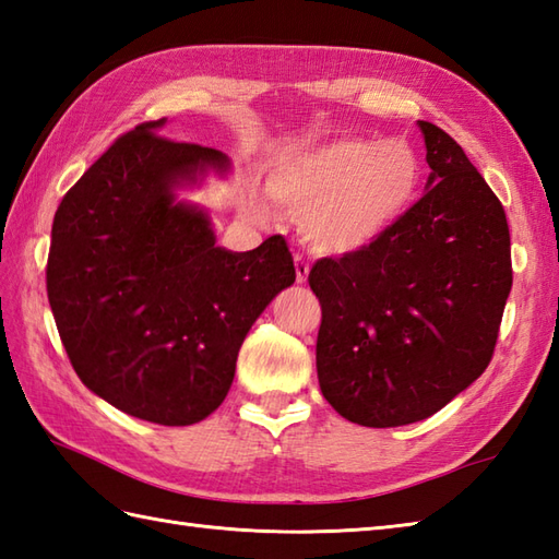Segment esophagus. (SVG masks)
I'll use <instances>...</instances> for the list:
<instances>
[{
    "instance_id": "34e87169",
    "label": "esophagus",
    "mask_w": 559,
    "mask_h": 559,
    "mask_svg": "<svg viewBox=\"0 0 559 559\" xmlns=\"http://www.w3.org/2000/svg\"><path fill=\"white\" fill-rule=\"evenodd\" d=\"M295 281L305 283L307 281V273H310V264H307L302 254H295Z\"/></svg>"
}]
</instances>
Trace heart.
I'll use <instances>...</instances> for the list:
<instances>
[{
  "label": "heart",
  "mask_w": 559,
  "mask_h": 559,
  "mask_svg": "<svg viewBox=\"0 0 559 559\" xmlns=\"http://www.w3.org/2000/svg\"><path fill=\"white\" fill-rule=\"evenodd\" d=\"M420 189V160L403 141L341 136L273 163L266 194L300 218L305 240L324 254H350L406 216ZM257 218L266 213L252 206Z\"/></svg>",
  "instance_id": "b5f03b06"
}]
</instances>
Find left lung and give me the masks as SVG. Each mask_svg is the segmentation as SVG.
<instances>
[{
	"label": "left lung",
	"instance_id": "left-lung-1",
	"mask_svg": "<svg viewBox=\"0 0 559 559\" xmlns=\"http://www.w3.org/2000/svg\"><path fill=\"white\" fill-rule=\"evenodd\" d=\"M425 136L427 192L358 252L319 259L317 377L350 423L430 418L490 365L512 290V242L500 199L444 129Z\"/></svg>",
	"mask_w": 559,
	"mask_h": 559
}]
</instances>
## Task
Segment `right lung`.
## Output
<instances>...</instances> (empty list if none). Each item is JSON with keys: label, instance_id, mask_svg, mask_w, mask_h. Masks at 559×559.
I'll return each instance as SVG.
<instances>
[{"label": "right lung", "instance_id": "obj_1", "mask_svg": "<svg viewBox=\"0 0 559 559\" xmlns=\"http://www.w3.org/2000/svg\"><path fill=\"white\" fill-rule=\"evenodd\" d=\"M163 124L122 134L64 194L45 273L81 382L134 418L180 427L228 396L247 331L295 266L281 235L252 252L216 247L206 213L175 189L228 158L158 136Z\"/></svg>", "mask_w": 559, "mask_h": 559}]
</instances>
